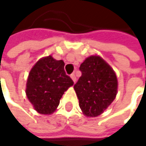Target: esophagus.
Listing matches in <instances>:
<instances>
[{
    "label": "esophagus",
    "instance_id": "obj_1",
    "mask_svg": "<svg viewBox=\"0 0 146 146\" xmlns=\"http://www.w3.org/2000/svg\"><path fill=\"white\" fill-rule=\"evenodd\" d=\"M71 78H72V81H74V83L76 82V80H77V78H76V76H75V74H71Z\"/></svg>",
    "mask_w": 146,
    "mask_h": 146
}]
</instances>
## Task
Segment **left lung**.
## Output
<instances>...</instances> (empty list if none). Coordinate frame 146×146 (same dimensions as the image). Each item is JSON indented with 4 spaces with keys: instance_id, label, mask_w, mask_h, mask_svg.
Listing matches in <instances>:
<instances>
[{
    "instance_id": "obj_1",
    "label": "left lung",
    "mask_w": 146,
    "mask_h": 146,
    "mask_svg": "<svg viewBox=\"0 0 146 146\" xmlns=\"http://www.w3.org/2000/svg\"><path fill=\"white\" fill-rule=\"evenodd\" d=\"M81 77L74 85L79 104L86 116L101 115L115 100L118 82L115 72L100 56L92 55L80 65Z\"/></svg>"
}]
</instances>
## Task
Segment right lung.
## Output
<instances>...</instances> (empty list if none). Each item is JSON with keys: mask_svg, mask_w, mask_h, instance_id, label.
I'll return each mask as SVG.
<instances>
[{"mask_svg": "<svg viewBox=\"0 0 146 146\" xmlns=\"http://www.w3.org/2000/svg\"><path fill=\"white\" fill-rule=\"evenodd\" d=\"M65 63L48 55L40 59L31 68L25 93L34 109L42 115L52 114L64 92L74 85L64 70Z\"/></svg>", "mask_w": 146, "mask_h": 146, "instance_id": "1", "label": "right lung"}]
</instances>
